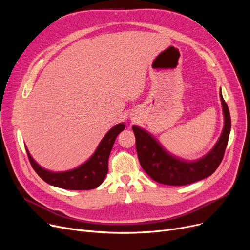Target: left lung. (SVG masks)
Listing matches in <instances>:
<instances>
[{
  "label": "left lung",
  "mask_w": 250,
  "mask_h": 250,
  "mask_svg": "<svg viewBox=\"0 0 250 250\" xmlns=\"http://www.w3.org/2000/svg\"><path fill=\"white\" fill-rule=\"evenodd\" d=\"M224 128L215 147L202 159L193 162L182 161L169 155L146 130L133 126L136 148L142 168L155 181L167 186H187L212 175L224 157L231 130L229 108L220 92Z\"/></svg>",
  "instance_id": "left-lung-1"
}]
</instances>
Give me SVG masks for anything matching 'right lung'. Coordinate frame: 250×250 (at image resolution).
<instances>
[{
  "mask_svg": "<svg viewBox=\"0 0 250 250\" xmlns=\"http://www.w3.org/2000/svg\"><path fill=\"white\" fill-rule=\"evenodd\" d=\"M125 127L124 124H118L113 126L104 136L91 158L83 165L70 170V171H47L32 159L28 150H26V152H27L28 159L34 171L48 185L64 189L89 190L99 187L106 176L108 172V158L110 151L117 135L124 130Z\"/></svg>",
  "mask_w": 250,
  "mask_h": 250,
  "instance_id": "1",
  "label": "right lung"
}]
</instances>
